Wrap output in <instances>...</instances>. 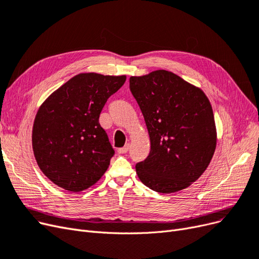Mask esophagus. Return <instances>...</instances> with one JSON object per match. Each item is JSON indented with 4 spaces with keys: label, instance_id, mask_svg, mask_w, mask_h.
I'll list each match as a JSON object with an SVG mask.
<instances>
[{
    "label": "esophagus",
    "instance_id": "obj_1",
    "mask_svg": "<svg viewBox=\"0 0 259 259\" xmlns=\"http://www.w3.org/2000/svg\"><path fill=\"white\" fill-rule=\"evenodd\" d=\"M129 147H130V145H129V144H126L123 147H121V148L118 149V153H119V154H126V153L129 151Z\"/></svg>",
    "mask_w": 259,
    "mask_h": 259
}]
</instances>
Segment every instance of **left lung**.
I'll list each match as a JSON object with an SVG mask.
<instances>
[{"mask_svg": "<svg viewBox=\"0 0 259 259\" xmlns=\"http://www.w3.org/2000/svg\"><path fill=\"white\" fill-rule=\"evenodd\" d=\"M129 81L151 141L149 155L136 165L140 181L161 194L187 188L206 170L216 148L210 101L202 89L165 70Z\"/></svg>", "mask_w": 259, "mask_h": 259, "instance_id": "left-lung-1", "label": "left lung"}]
</instances>
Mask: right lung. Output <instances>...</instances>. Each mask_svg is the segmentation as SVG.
Returning a JSON list of instances; mask_svg holds the SVG:
<instances>
[{
    "label": "right lung",
    "mask_w": 259,
    "mask_h": 259,
    "mask_svg": "<svg viewBox=\"0 0 259 259\" xmlns=\"http://www.w3.org/2000/svg\"><path fill=\"white\" fill-rule=\"evenodd\" d=\"M126 75H75L41 103L32 129V147L40 171L69 191L85 190L101 179L114 149L99 117Z\"/></svg>",
    "instance_id": "right-lung-1"
}]
</instances>
